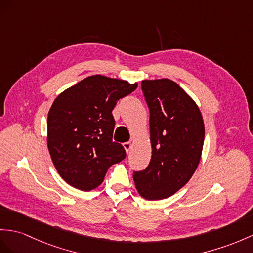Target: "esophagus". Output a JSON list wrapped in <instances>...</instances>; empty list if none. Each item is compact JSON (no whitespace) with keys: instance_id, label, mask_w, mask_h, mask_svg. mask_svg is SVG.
I'll return each mask as SVG.
<instances>
[{"instance_id":"esophagus-1","label":"esophagus","mask_w":253,"mask_h":253,"mask_svg":"<svg viewBox=\"0 0 253 253\" xmlns=\"http://www.w3.org/2000/svg\"><path fill=\"white\" fill-rule=\"evenodd\" d=\"M122 145H123V147H125V149H126V152L130 151V149H131V143H130V141H126V143H123Z\"/></svg>"}]
</instances>
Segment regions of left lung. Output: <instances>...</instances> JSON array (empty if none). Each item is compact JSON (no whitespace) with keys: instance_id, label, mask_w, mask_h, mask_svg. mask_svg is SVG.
<instances>
[{"instance_id":"1","label":"left lung","mask_w":253,"mask_h":253,"mask_svg":"<svg viewBox=\"0 0 253 253\" xmlns=\"http://www.w3.org/2000/svg\"><path fill=\"white\" fill-rule=\"evenodd\" d=\"M141 90L150 113L152 155L133 178L144 199L162 200L181 189L198 168L204 121L195 102L173 80H143Z\"/></svg>"}]
</instances>
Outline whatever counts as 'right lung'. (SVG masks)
<instances>
[{"label":"right lung","mask_w":253,"mask_h":253,"mask_svg":"<svg viewBox=\"0 0 253 253\" xmlns=\"http://www.w3.org/2000/svg\"><path fill=\"white\" fill-rule=\"evenodd\" d=\"M136 88V83L93 75L54 100L47 120L48 150L59 175L72 187H98L109 166L126 158L125 148L113 140L112 112Z\"/></svg>","instance_id":"add662e5"}]
</instances>
